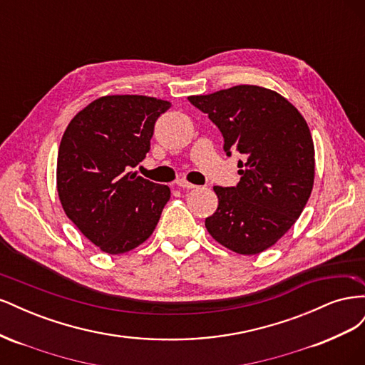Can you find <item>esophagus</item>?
<instances>
[{"instance_id": "esophagus-1", "label": "esophagus", "mask_w": 365, "mask_h": 365, "mask_svg": "<svg viewBox=\"0 0 365 365\" xmlns=\"http://www.w3.org/2000/svg\"><path fill=\"white\" fill-rule=\"evenodd\" d=\"M176 185H178L180 189H187V190L196 189V187H197V185H195V184L189 182V181H185V180H178V181H176Z\"/></svg>"}]
</instances>
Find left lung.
<instances>
[{
    "label": "left lung",
    "mask_w": 365,
    "mask_h": 365,
    "mask_svg": "<svg viewBox=\"0 0 365 365\" xmlns=\"http://www.w3.org/2000/svg\"><path fill=\"white\" fill-rule=\"evenodd\" d=\"M189 102L222 132L224 150L239 152L240 181L219 187L217 210L205 228L220 245L244 256L272 247L302 215L312 193L315 149L298 109L257 85H236Z\"/></svg>",
    "instance_id": "1"
}]
</instances>
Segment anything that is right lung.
Masks as SVG:
<instances>
[{"label":"right lung","instance_id":"right-lung-1","mask_svg":"<svg viewBox=\"0 0 365 365\" xmlns=\"http://www.w3.org/2000/svg\"><path fill=\"white\" fill-rule=\"evenodd\" d=\"M170 103L135 94L105 96L77 113L65 129L56 184L65 215L96 247L123 254L148 240L168 185L129 172L145 160L157 118Z\"/></svg>","mask_w":365,"mask_h":365}]
</instances>
